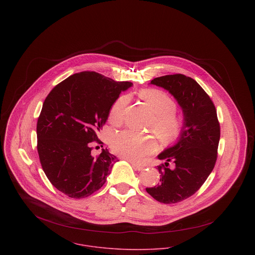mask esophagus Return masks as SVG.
<instances>
[{"mask_svg":"<svg viewBox=\"0 0 255 255\" xmlns=\"http://www.w3.org/2000/svg\"><path fill=\"white\" fill-rule=\"evenodd\" d=\"M130 162V164L132 165V167L135 169V170H137V171H142V170H144V166H142V165H138V164H136V163H134V162H131V161H129Z\"/></svg>","mask_w":255,"mask_h":255,"instance_id":"esophagus-1","label":"esophagus"}]
</instances>
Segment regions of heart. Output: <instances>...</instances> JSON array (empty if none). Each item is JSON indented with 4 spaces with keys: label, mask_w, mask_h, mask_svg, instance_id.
I'll use <instances>...</instances> for the list:
<instances>
[{
    "label": "heart",
    "mask_w": 255,
    "mask_h": 255,
    "mask_svg": "<svg viewBox=\"0 0 255 255\" xmlns=\"http://www.w3.org/2000/svg\"><path fill=\"white\" fill-rule=\"evenodd\" d=\"M138 96L150 107L155 114L151 123V129L159 135L164 142H173L177 140L183 128L182 119L176 115L177 102L165 91L156 88L141 89ZM128 96H120L111 106L109 122L115 127H119L124 122L125 110L128 104ZM112 150L135 163L142 162L145 157L153 153L156 149V141L150 136L139 135L130 130H124L111 139Z\"/></svg>",
    "instance_id": "obj_1"
}]
</instances>
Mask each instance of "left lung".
<instances>
[{
	"mask_svg": "<svg viewBox=\"0 0 255 255\" xmlns=\"http://www.w3.org/2000/svg\"><path fill=\"white\" fill-rule=\"evenodd\" d=\"M151 84L168 90L183 113L178 142L158 155V159L165 161L158 166L160 182L146 188L157 201L173 204L193 195L214 169L220 124L214 103L193 78L181 73L169 74L152 79Z\"/></svg>",
	"mask_w": 255,
	"mask_h": 255,
	"instance_id": "1",
	"label": "left lung"
}]
</instances>
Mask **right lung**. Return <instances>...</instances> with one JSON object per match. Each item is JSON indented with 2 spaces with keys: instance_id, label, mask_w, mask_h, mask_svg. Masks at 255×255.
<instances>
[{
  "instance_id": "1",
  "label": "right lung",
  "mask_w": 255,
  "mask_h": 255,
  "mask_svg": "<svg viewBox=\"0 0 255 255\" xmlns=\"http://www.w3.org/2000/svg\"><path fill=\"white\" fill-rule=\"evenodd\" d=\"M132 85L95 72H81L57 84L46 97L37 122V151L48 180L72 198L100 189L117 161L103 149L92 155L93 142L112 104Z\"/></svg>"
}]
</instances>
